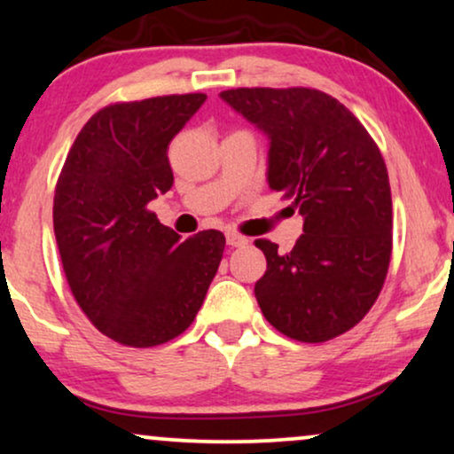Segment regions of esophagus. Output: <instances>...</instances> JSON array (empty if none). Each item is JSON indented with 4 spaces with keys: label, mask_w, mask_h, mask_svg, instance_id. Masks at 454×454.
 I'll use <instances>...</instances> for the list:
<instances>
[{
    "label": "esophagus",
    "mask_w": 454,
    "mask_h": 454,
    "mask_svg": "<svg viewBox=\"0 0 454 454\" xmlns=\"http://www.w3.org/2000/svg\"><path fill=\"white\" fill-rule=\"evenodd\" d=\"M226 243L231 245V247H245L247 243H249V239L243 237V234H239V232L228 231L226 232Z\"/></svg>",
    "instance_id": "obj_1"
}]
</instances>
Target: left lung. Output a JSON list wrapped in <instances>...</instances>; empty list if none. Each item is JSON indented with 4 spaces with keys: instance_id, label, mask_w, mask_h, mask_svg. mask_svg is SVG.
I'll use <instances>...</instances> for the list:
<instances>
[{
    "instance_id": "left-lung-1",
    "label": "left lung",
    "mask_w": 454,
    "mask_h": 454,
    "mask_svg": "<svg viewBox=\"0 0 454 454\" xmlns=\"http://www.w3.org/2000/svg\"><path fill=\"white\" fill-rule=\"evenodd\" d=\"M222 98L270 137V191L303 215L289 254L257 239L266 272L255 297L274 329L323 343L366 317L392 257L386 160L340 100L312 88H237Z\"/></svg>"
}]
</instances>
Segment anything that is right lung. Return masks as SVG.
<instances>
[{"instance_id": "add662e5", "label": "right lung", "mask_w": 454, "mask_h": 454, "mask_svg": "<svg viewBox=\"0 0 454 454\" xmlns=\"http://www.w3.org/2000/svg\"><path fill=\"white\" fill-rule=\"evenodd\" d=\"M205 94L113 102L90 117L62 165L54 234L79 308L108 340L154 348L192 325L220 268L226 237L180 243L148 209L174 184L168 146Z\"/></svg>"}]
</instances>
